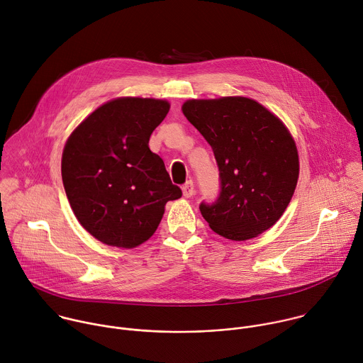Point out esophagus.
Returning a JSON list of instances; mask_svg holds the SVG:
<instances>
[{
    "label": "esophagus",
    "instance_id": "1",
    "mask_svg": "<svg viewBox=\"0 0 363 363\" xmlns=\"http://www.w3.org/2000/svg\"><path fill=\"white\" fill-rule=\"evenodd\" d=\"M182 194L185 198H191L195 194V186L192 181H188L184 186H182Z\"/></svg>",
    "mask_w": 363,
    "mask_h": 363
}]
</instances>
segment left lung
<instances>
[{"instance_id":"8db88e82","label":"left lung","mask_w":363,"mask_h":363,"mask_svg":"<svg viewBox=\"0 0 363 363\" xmlns=\"http://www.w3.org/2000/svg\"><path fill=\"white\" fill-rule=\"evenodd\" d=\"M182 111L212 147L220 191L199 211L211 229L247 240L272 228L298 179L296 143L279 117L247 97L188 100Z\"/></svg>"}]
</instances>
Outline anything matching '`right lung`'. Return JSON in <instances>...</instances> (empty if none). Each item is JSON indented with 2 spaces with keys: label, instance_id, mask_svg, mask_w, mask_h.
Wrapping results in <instances>:
<instances>
[{
  "label": "right lung",
  "instance_id": "add662e5",
  "mask_svg": "<svg viewBox=\"0 0 363 363\" xmlns=\"http://www.w3.org/2000/svg\"><path fill=\"white\" fill-rule=\"evenodd\" d=\"M168 111L165 100L116 99L94 110L65 145L62 181L72 211L108 246L131 249L148 240L165 203L182 196L148 147Z\"/></svg>",
  "mask_w": 363,
  "mask_h": 363
}]
</instances>
